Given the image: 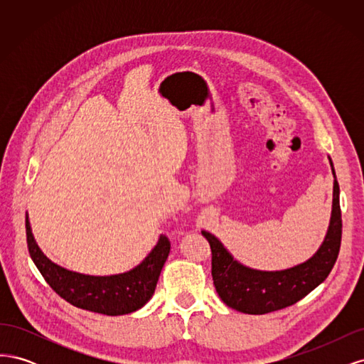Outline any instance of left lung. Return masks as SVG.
<instances>
[{
	"instance_id": "left-lung-1",
	"label": "left lung",
	"mask_w": 364,
	"mask_h": 364,
	"mask_svg": "<svg viewBox=\"0 0 364 364\" xmlns=\"http://www.w3.org/2000/svg\"><path fill=\"white\" fill-rule=\"evenodd\" d=\"M331 170L334 174V193L328 234L314 257L299 266L281 272H261L241 266L213 234L202 230V235L208 240L213 252L211 273L215 290L228 306L246 314L278 311L301 301L326 279L337 261L341 243L340 188L333 162Z\"/></svg>"
}]
</instances>
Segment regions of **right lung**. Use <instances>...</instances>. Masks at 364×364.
<instances>
[{"mask_svg": "<svg viewBox=\"0 0 364 364\" xmlns=\"http://www.w3.org/2000/svg\"><path fill=\"white\" fill-rule=\"evenodd\" d=\"M26 234L30 257L50 287L71 305L106 316L129 314L144 306L155 293L170 253L168 237L161 235L158 245L135 269L112 277H90L63 269L43 255L33 238L28 217Z\"/></svg>", "mask_w": 364, "mask_h": 364, "instance_id": "add662e5", "label": "right lung"}]
</instances>
